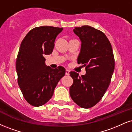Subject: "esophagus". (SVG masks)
Here are the masks:
<instances>
[{
  "label": "esophagus",
  "mask_w": 132,
  "mask_h": 132,
  "mask_svg": "<svg viewBox=\"0 0 132 132\" xmlns=\"http://www.w3.org/2000/svg\"><path fill=\"white\" fill-rule=\"evenodd\" d=\"M69 72H70L69 70H68V69H66V75H67V76L69 75Z\"/></svg>",
  "instance_id": "obj_1"
}]
</instances>
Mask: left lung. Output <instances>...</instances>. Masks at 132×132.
<instances>
[{"label": "left lung", "mask_w": 132, "mask_h": 132, "mask_svg": "<svg viewBox=\"0 0 132 132\" xmlns=\"http://www.w3.org/2000/svg\"><path fill=\"white\" fill-rule=\"evenodd\" d=\"M73 31L81 41L77 63L85 66L86 74L79 76L69 72L73 84L69 93L73 101L83 108L97 104L108 88L114 70L112 46L106 35L89 26L76 27Z\"/></svg>", "instance_id": "8db88e82"}]
</instances>
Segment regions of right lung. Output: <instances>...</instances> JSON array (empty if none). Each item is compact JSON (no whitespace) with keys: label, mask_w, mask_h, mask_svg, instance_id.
I'll return each instance as SVG.
<instances>
[{"label":"right lung","mask_w":132,"mask_h":132,"mask_svg":"<svg viewBox=\"0 0 132 132\" xmlns=\"http://www.w3.org/2000/svg\"><path fill=\"white\" fill-rule=\"evenodd\" d=\"M63 28L40 26L31 30L20 45L16 69L24 98L32 106H40L53 95L58 82L64 76V68L46 66L45 55L53 52L56 36Z\"/></svg>","instance_id":"right-lung-1"}]
</instances>
